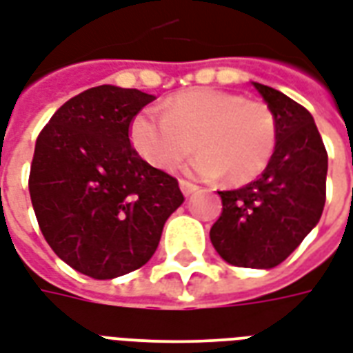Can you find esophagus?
I'll return each instance as SVG.
<instances>
[{"label":"esophagus","instance_id":"34e87169","mask_svg":"<svg viewBox=\"0 0 353 353\" xmlns=\"http://www.w3.org/2000/svg\"><path fill=\"white\" fill-rule=\"evenodd\" d=\"M179 187H181V192H183L185 196H190V194H194L198 190V187L194 183H190V181H185V179H181L179 181Z\"/></svg>","mask_w":353,"mask_h":353}]
</instances>
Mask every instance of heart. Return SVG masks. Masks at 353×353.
I'll use <instances>...</instances> for the list:
<instances>
[{
	"instance_id": "heart-1",
	"label": "heart",
	"mask_w": 353,
	"mask_h": 353,
	"mask_svg": "<svg viewBox=\"0 0 353 353\" xmlns=\"http://www.w3.org/2000/svg\"><path fill=\"white\" fill-rule=\"evenodd\" d=\"M279 125L270 104L247 101L228 91L198 88L179 93L163 112L142 110L130 125V140L157 168L172 170L200 148L189 164L190 176L232 183L260 176L276 150Z\"/></svg>"
}]
</instances>
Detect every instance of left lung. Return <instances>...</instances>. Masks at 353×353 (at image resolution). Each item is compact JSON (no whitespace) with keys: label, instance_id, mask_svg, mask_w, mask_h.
Instances as JSON below:
<instances>
[{"label":"left lung","instance_id":"8db88e82","mask_svg":"<svg viewBox=\"0 0 353 353\" xmlns=\"http://www.w3.org/2000/svg\"><path fill=\"white\" fill-rule=\"evenodd\" d=\"M254 88L276 116V150L262 176L221 190L223 213L211 226L215 250L232 265L271 270L299 247L322 216L327 151L307 108L270 85Z\"/></svg>","mask_w":353,"mask_h":353}]
</instances>
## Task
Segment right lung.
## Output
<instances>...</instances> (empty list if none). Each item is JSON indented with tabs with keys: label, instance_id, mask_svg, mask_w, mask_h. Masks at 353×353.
<instances>
[{
	"label": "right lung",
	"instance_id": "add662e5",
	"mask_svg": "<svg viewBox=\"0 0 353 353\" xmlns=\"http://www.w3.org/2000/svg\"><path fill=\"white\" fill-rule=\"evenodd\" d=\"M151 101L140 90L97 85L69 99L35 143L30 194L39 228L57 256L91 279L150 262L185 200L176 177L130 145V123Z\"/></svg>",
	"mask_w": 353,
	"mask_h": 353
}]
</instances>
